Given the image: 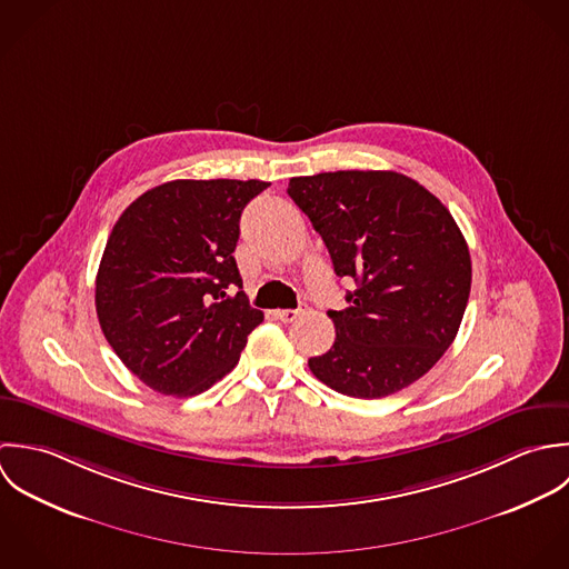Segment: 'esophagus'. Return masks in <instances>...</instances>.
Masks as SVG:
<instances>
[{"label": "esophagus", "mask_w": 569, "mask_h": 569, "mask_svg": "<svg viewBox=\"0 0 569 569\" xmlns=\"http://www.w3.org/2000/svg\"><path fill=\"white\" fill-rule=\"evenodd\" d=\"M301 312L299 310H277L274 317L281 321V323H292Z\"/></svg>", "instance_id": "esophagus-1"}]
</instances>
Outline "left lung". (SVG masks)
I'll return each mask as SVG.
<instances>
[{"label": "left lung", "instance_id": "left-lung-1", "mask_svg": "<svg viewBox=\"0 0 569 569\" xmlns=\"http://www.w3.org/2000/svg\"><path fill=\"white\" fill-rule=\"evenodd\" d=\"M288 196L323 237L349 308L337 339L308 360L342 396L373 400L422 378L451 347L470 295V252L449 209L396 171L292 178Z\"/></svg>", "mask_w": 569, "mask_h": 569}]
</instances>
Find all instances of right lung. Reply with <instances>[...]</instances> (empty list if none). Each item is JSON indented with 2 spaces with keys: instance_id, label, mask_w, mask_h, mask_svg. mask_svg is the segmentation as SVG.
I'll return each mask as SVG.
<instances>
[{
  "instance_id": "obj_1",
  "label": "right lung",
  "mask_w": 569,
  "mask_h": 569,
  "mask_svg": "<svg viewBox=\"0 0 569 569\" xmlns=\"http://www.w3.org/2000/svg\"><path fill=\"white\" fill-rule=\"evenodd\" d=\"M261 180H173L118 218L97 274L101 330L124 367L164 396H198L237 365L263 321L234 263Z\"/></svg>"
}]
</instances>
